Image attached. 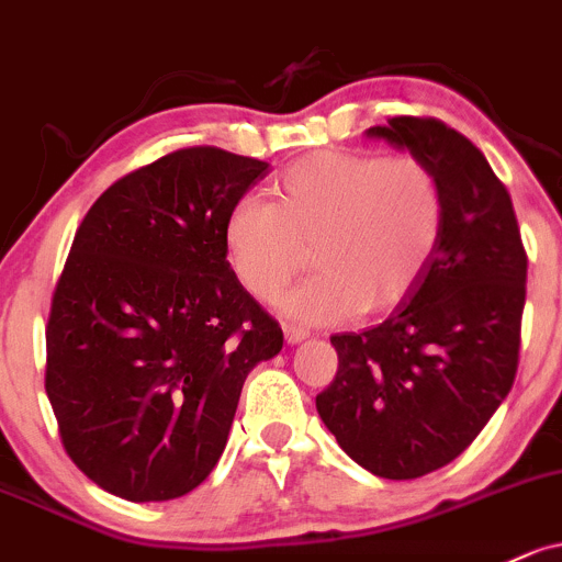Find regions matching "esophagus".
<instances>
[{"instance_id":"34e87169","label":"esophagus","mask_w":562,"mask_h":562,"mask_svg":"<svg viewBox=\"0 0 562 562\" xmlns=\"http://www.w3.org/2000/svg\"><path fill=\"white\" fill-rule=\"evenodd\" d=\"M311 337V331L303 329V327H283V340L289 342V346H297V342H303Z\"/></svg>"}]
</instances>
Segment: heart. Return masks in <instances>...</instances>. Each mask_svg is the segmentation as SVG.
Instances as JSON below:
<instances>
[{"label":"heart","mask_w":562,"mask_h":562,"mask_svg":"<svg viewBox=\"0 0 562 562\" xmlns=\"http://www.w3.org/2000/svg\"><path fill=\"white\" fill-rule=\"evenodd\" d=\"M273 198L235 203L225 255L246 292L276 300L311 246L318 273L281 300L283 313L305 324L404 303L442 238V184L413 155L322 149L292 162L273 182Z\"/></svg>","instance_id":"obj_1"}]
</instances>
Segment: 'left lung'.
I'll list each match as a JSON object with an SVG mask.
<instances>
[{"label": "left lung", "mask_w": 562, "mask_h": 562, "mask_svg": "<svg viewBox=\"0 0 562 562\" xmlns=\"http://www.w3.org/2000/svg\"><path fill=\"white\" fill-rule=\"evenodd\" d=\"M367 136L434 168L445 227L424 279L383 324L329 337L337 375L316 409L367 472L415 480L461 456L509 394L528 257L509 192L467 136L424 117H391Z\"/></svg>", "instance_id": "8db88e82"}]
</instances>
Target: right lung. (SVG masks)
<instances>
[{
	"instance_id": "obj_1",
	"label": "right lung",
	"mask_w": 562,
	"mask_h": 562,
	"mask_svg": "<svg viewBox=\"0 0 562 562\" xmlns=\"http://www.w3.org/2000/svg\"><path fill=\"white\" fill-rule=\"evenodd\" d=\"M268 162L177 149L117 179L75 235L47 322L45 391L64 448L125 501H171L211 474L244 380L283 331L235 279L231 209Z\"/></svg>"
}]
</instances>
